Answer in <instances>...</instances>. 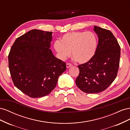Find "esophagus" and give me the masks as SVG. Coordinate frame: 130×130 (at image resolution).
Returning a JSON list of instances; mask_svg holds the SVG:
<instances>
[{
    "label": "esophagus",
    "mask_w": 130,
    "mask_h": 130,
    "mask_svg": "<svg viewBox=\"0 0 130 130\" xmlns=\"http://www.w3.org/2000/svg\"><path fill=\"white\" fill-rule=\"evenodd\" d=\"M71 66H72V64L70 63H67L66 64V67L67 68H69L70 67H71Z\"/></svg>",
    "instance_id": "1"
}]
</instances>
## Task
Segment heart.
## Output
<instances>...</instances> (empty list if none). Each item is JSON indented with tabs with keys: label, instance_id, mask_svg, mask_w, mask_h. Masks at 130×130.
<instances>
[{
	"label": "heart",
	"instance_id": "heart-1",
	"mask_svg": "<svg viewBox=\"0 0 130 130\" xmlns=\"http://www.w3.org/2000/svg\"><path fill=\"white\" fill-rule=\"evenodd\" d=\"M97 45L95 34L89 31H77L64 34L61 37V42L55 41L54 46L61 60H66L72 51L74 60L79 63H85L94 56Z\"/></svg>",
	"mask_w": 130,
	"mask_h": 130
}]
</instances>
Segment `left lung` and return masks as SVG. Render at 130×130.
<instances>
[{"label":"left lung","instance_id":"1","mask_svg":"<svg viewBox=\"0 0 130 130\" xmlns=\"http://www.w3.org/2000/svg\"><path fill=\"white\" fill-rule=\"evenodd\" d=\"M99 41L95 55L88 62L78 66L75 82L78 88L88 94L104 91L115 80L118 71L120 47L109 30L94 26Z\"/></svg>","mask_w":130,"mask_h":130}]
</instances>
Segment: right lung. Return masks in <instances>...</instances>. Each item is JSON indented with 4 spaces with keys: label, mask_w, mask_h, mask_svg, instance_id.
<instances>
[{
    "label": "right lung",
    "mask_w": 130,
    "mask_h": 130,
    "mask_svg": "<svg viewBox=\"0 0 130 130\" xmlns=\"http://www.w3.org/2000/svg\"><path fill=\"white\" fill-rule=\"evenodd\" d=\"M52 32L31 30L17 38L9 55V67L14 86L33 98L46 96L55 88L66 63L50 49Z\"/></svg>",
    "instance_id": "add662e5"
}]
</instances>
